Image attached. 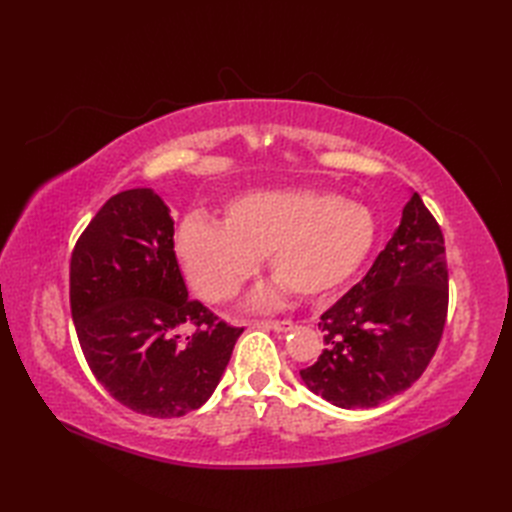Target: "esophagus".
Here are the masks:
<instances>
[{
  "instance_id": "esophagus-1",
  "label": "esophagus",
  "mask_w": 512,
  "mask_h": 512,
  "mask_svg": "<svg viewBox=\"0 0 512 512\" xmlns=\"http://www.w3.org/2000/svg\"><path fill=\"white\" fill-rule=\"evenodd\" d=\"M252 327L271 329V331H277V333H286V331L294 329V322H290V320H254Z\"/></svg>"
}]
</instances>
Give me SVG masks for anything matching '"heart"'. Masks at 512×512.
<instances>
[{
    "instance_id": "1",
    "label": "heart",
    "mask_w": 512,
    "mask_h": 512,
    "mask_svg": "<svg viewBox=\"0 0 512 512\" xmlns=\"http://www.w3.org/2000/svg\"><path fill=\"white\" fill-rule=\"evenodd\" d=\"M376 218L365 205L327 190H256L232 198L224 224L190 215L177 230V256L200 297L222 303L258 271L260 258L277 286L299 297H324L361 271L376 243ZM277 301L267 290L260 305Z\"/></svg>"
}]
</instances>
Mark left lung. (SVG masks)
I'll return each instance as SVG.
<instances>
[{
  "mask_svg": "<svg viewBox=\"0 0 512 512\" xmlns=\"http://www.w3.org/2000/svg\"><path fill=\"white\" fill-rule=\"evenodd\" d=\"M448 265L440 224L416 192L359 284L320 316L307 389L339 408H376L423 376L444 333Z\"/></svg>",
  "mask_w": 512,
  "mask_h": 512,
  "instance_id": "8db88e82",
  "label": "left lung"
}]
</instances>
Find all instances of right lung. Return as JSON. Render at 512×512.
Returning <instances> with one entry per match:
<instances>
[{"mask_svg":"<svg viewBox=\"0 0 512 512\" xmlns=\"http://www.w3.org/2000/svg\"><path fill=\"white\" fill-rule=\"evenodd\" d=\"M175 226L151 188L111 196L70 258V309L96 380L119 404L153 418L200 408L243 329L188 299ZM192 328L183 340L178 331Z\"/></svg>","mask_w":512,"mask_h":512,"instance_id":"right-lung-1","label":"right lung"}]
</instances>
